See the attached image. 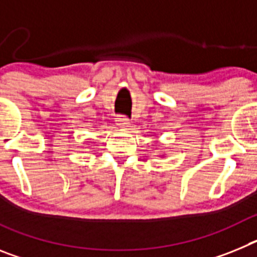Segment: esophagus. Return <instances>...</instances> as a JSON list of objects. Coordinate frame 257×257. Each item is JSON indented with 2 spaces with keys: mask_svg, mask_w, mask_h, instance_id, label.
I'll return each mask as SVG.
<instances>
[{
  "mask_svg": "<svg viewBox=\"0 0 257 257\" xmlns=\"http://www.w3.org/2000/svg\"><path fill=\"white\" fill-rule=\"evenodd\" d=\"M117 124H118V127H121V128H124V130H127V128H130V127H131L130 119H128V118H126V117L118 118Z\"/></svg>",
  "mask_w": 257,
  "mask_h": 257,
  "instance_id": "obj_1",
  "label": "esophagus"
}]
</instances>
